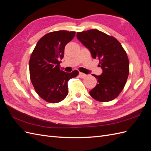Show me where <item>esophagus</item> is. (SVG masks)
Returning a JSON list of instances; mask_svg holds the SVG:
<instances>
[{
  "instance_id": "1",
  "label": "esophagus",
  "mask_w": 151,
  "mask_h": 151,
  "mask_svg": "<svg viewBox=\"0 0 151 151\" xmlns=\"http://www.w3.org/2000/svg\"><path fill=\"white\" fill-rule=\"evenodd\" d=\"M79 77H81V78H82V79H83V78H84V77H86V75L85 74H84V73H82V72L79 73Z\"/></svg>"
}]
</instances>
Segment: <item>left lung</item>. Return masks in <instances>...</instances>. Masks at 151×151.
<instances>
[{"instance_id":"left-lung-1","label":"left lung","mask_w":151,"mask_h":151,"mask_svg":"<svg viewBox=\"0 0 151 151\" xmlns=\"http://www.w3.org/2000/svg\"><path fill=\"white\" fill-rule=\"evenodd\" d=\"M77 38L89 49L93 58L98 59V65L103 70L101 75H93L98 83L89 91L91 97L101 102L116 98L129 74V58L121 43L98 29L78 32Z\"/></svg>"}]
</instances>
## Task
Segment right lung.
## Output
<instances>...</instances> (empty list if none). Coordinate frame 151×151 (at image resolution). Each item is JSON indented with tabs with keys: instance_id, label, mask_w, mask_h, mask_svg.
Returning a JSON list of instances; mask_svg holds the SVG:
<instances>
[{
	"instance_id": "right-lung-1",
	"label": "right lung",
	"mask_w": 151,
	"mask_h": 151,
	"mask_svg": "<svg viewBox=\"0 0 151 151\" xmlns=\"http://www.w3.org/2000/svg\"><path fill=\"white\" fill-rule=\"evenodd\" d=\"M75 31H53L36 43L29 59L32 84L40 96L51 103L60 102L68 94V81L79 74L77 70L67 73L60 70L65 45L74 38Z\"/></svg>"
}]
</instances>
